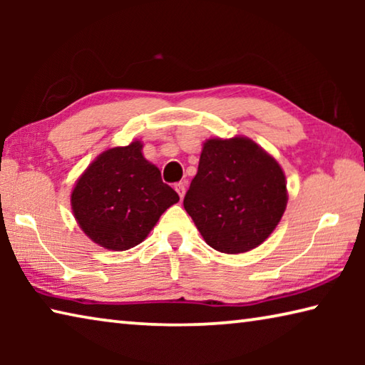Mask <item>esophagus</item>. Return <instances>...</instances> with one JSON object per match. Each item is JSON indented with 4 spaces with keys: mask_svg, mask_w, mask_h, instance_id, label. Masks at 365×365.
<instances>
[{
    "mask_svg": "<svg viewBox=\"0 0 365 365\" xmlns=\"http://www.w3.org/2000/svg\"><path fill=\"white\" fill-rule=\"evenodd\" d=\"M175 191H177V193H178V196H180L182 200H183V196H185V191H187V183H185V182L177 183V185H175Z\"/></svg>",
    "mask_w": 365,
    "mask_h": 365,
    "instance_id": "34e87169",
    "label": "esophagus"
}]
</instances>
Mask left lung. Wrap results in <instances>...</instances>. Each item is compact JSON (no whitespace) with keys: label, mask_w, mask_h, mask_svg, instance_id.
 <instances>
[{"label":"left lung","mask_w":365,"mask_h":365,"mask_svg":"<svg viewBox=\"0 0 365 365\" xmlns=\"http://www.w3.org/2000/svg\"><path fill=\"white\" fill-rule=\"evenodd\" d=\"M280 164L246 137L209 138L183 207L205 242L225 255L257 248L287 209Z\"/></svg>","instance_id":"left-lung-1"}]
</instances>
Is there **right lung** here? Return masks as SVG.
Wrapping results in <instances>:
<instances>
[{
	"mask_svg": "<svg viewBox=\"0 0 365 365\" xmlns=\"http://www.w3.org/2000/svg\"><path fill=\"white\" fill-rule=\"evenodd\" d=\"M143 143L115 146L101 153L76 183L72 212L91 242L113 251L140 245L178 195L148 163Z\"/></svg>",
	"mask_w": 365,
	"mask_h": 365,
	"instance_id": "right-lung-1",
	"label": "right lung"
}]
</instances>
